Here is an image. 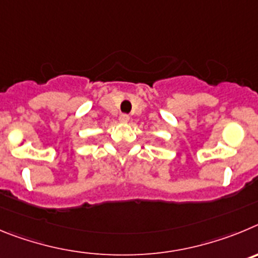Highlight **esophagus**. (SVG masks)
Here are the masks:
<instances>
[{
	"mask_svg": "<svg viewBox=\"0 0 258 258\" xmlns=\"http://www.w3.org/2000/svg\"><path fill=\"white\" fill-rule=\"evenodd\" d=\"M119 120H120V122H123V123H124V122H128L130 115L126 114V113H122V114L119 115Z\"/></svg>",
	"mask_w": 258,
	"mask_h": 258,
	"instance_id": "34e87169",
	"label": "esophagus"
}]
</instances>
